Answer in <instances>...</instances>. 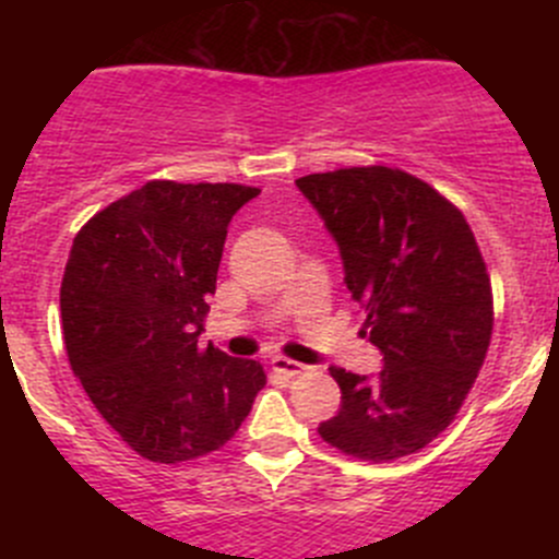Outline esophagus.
I'll list each match as a JSON object with an SVG mask.
<instances>
[{
    "instance_id": "34e87169",
    "label": "esophagus",
    "mask_w": 559,
    "mask_h": 559,
    "mask_svg": "<svg viewBox=\"0 0 559 559\" xmlns=\"http://www.w3.org/2000/svg\"><path fill=\"white\" fill-rule=\"evenodd\" d=\"M270 365H273L275 373H281V376H297L306 370V365L295 362V359H286V357H273V362Z\"/></svg>"
}]
</instances>
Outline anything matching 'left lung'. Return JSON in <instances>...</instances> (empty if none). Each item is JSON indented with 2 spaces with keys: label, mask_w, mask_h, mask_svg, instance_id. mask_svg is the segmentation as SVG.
Instances as JSON below:
<instances>
[{
  "label": "left lung",
  "mask_w": 559,
  "mask_h": 559,
  "mask_svg": "<svg viewBox=\"0 0 559 559\" xmlns=\"http://www.w3.org/2000/svg\"><path fill=\"white\" fill-rule=\"evenodd\" d=\"M295 183L337 243L343 284L384 357L376 376L330 368L341 408L319 436L359 460L419 452L454 419L492 337L476 238L452 202L403 170L348 167Z\"/></svg>",
  "instance_id": "1"
}]
</instances>
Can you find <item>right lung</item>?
<instances>
[{
    "label": "right lung",
    "instance_id": "obj_1",
    "mask_svg": "<svg viewBox=\"0 0 559 559\" xmlns=\"http://www.w3.org/2000/svg\"><path fill=\"white\" fill-rule=\"evenodd\" d=\"M257 194L240 183L151 180L72 243L61 281L72 373L145 460L175 465L222 449L267 381L257 359L197 346L227 227Z\"/></svg>",
    "mask_w": 559,
    "mask_h": 559
}]
</instances>
